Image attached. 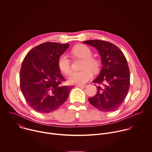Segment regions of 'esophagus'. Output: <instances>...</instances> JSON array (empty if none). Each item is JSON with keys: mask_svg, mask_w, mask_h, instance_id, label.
<instances>
[{"mask_svg": "<svg viewBox=\"0 0 152 152\" xmlns=\"http://www.w3.org/2000/svg\"><path fill=\"white\" fill-rule=\"evenodd\" d=\"M77 87H79V88H83L85 87L86 85H77Z\"/></svg>", "mask_w": 152, "mask_h": 152, "instance_id": "34e87169", "label": "esophagus"}]
</instances>
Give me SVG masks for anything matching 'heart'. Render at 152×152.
<instances>
[{
    "instance_id": "b5f03b06",
    "label": "heart",
    "mask_w": 152,
    "mask_h": 152,
    "mask_svg": "<svg viewBox=\"0 0 152 152\" xmlns=\"http://www.w3.org/2000/svg\"><path fill=\"white\" fill-rule=\"evenodd\" d=\"M72 53L76 58L83 59L80 72H73L69 77V82L72 84L83 85L89 81L93 76V72L97 73L100 69L99 61L92 57L91 49L86 46L80 45L74 47ZM58 66L59 70L66 75L71 72V61L65 54L61 55L58 60Z\"/></svg>"
}]
</instances>
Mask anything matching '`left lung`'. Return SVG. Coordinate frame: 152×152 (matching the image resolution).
Returning <instances> with one entry per match:
<instances>
[{"mask_svg":"<svg viewBox=\"0 0 152 152\" xmlns=\"http://www.w3.org/2000/svg\"><path fill=\"white\" fill-rule=\"evenodd\" d=\"M83 42L97 49L103 65L99 76L93 82L99 85L97 93L88 100L101 111H114L124 101L129 89L130 71L126 57L110 42L90 39Z\"/></svg>","mask_w":152,"mask_h":152,"instance_id":"left-lung-1","label":"left lung"}]
</instances>
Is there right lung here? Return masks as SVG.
Returning a JSON list of instances; mask_svg holds the SVG:
<instances>
[{"label":"right lung","mask_w":152,"mask_h":152,"mask_svg":"<svg viewBox=\"0 0 152 152\" xmlns=\"http://www.w3.org/2000/svg\"><path fill=\"white\" fill-rule=\"evenodd\" d=\"M69 44L46 42L31 49L25 57L20 72V86L33 110L40 113L56 110L67 99L70 86L65 81L58 66L59 57Z\"/></svg>","instance_id":"right-lung-1"}]
</instances>
